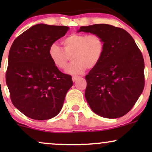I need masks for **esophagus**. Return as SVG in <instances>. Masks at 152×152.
<instances>
[{
    "label": "esophagus",
    "instance_id": "34e87169",
    "mask_svg": "<svg viewBox=\"0 0 152 152\" xmlns=\"http://www.w3.org/2000/svg\"><path fill=\"white\" fill-rule=\"evenodd\" d=\"M80 77H78V76H73L72 77V80H73V81H76V80L78 79V78H79Z\"/></svg>",
    "mask_w": 152,
    "mask_h": 152
}]
</instances>
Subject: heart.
<instances>
[{
	"label": "heart",
	"mask_w": 152,
	"mask_h": 152,
	"mask_svg": "<svg viewBox=\"0 0 152 152\" xmlns=\"http://www.w3.org/2000/svg\"><path fill=\"white\" fill-rule=\"evenodd\" d=\"M64 49L56 43L49 47L48 55L56 67L64 70L71 56L72 63L66 69L71 75L81 74L86 68L95 67L100 62L104 54L105 43L99 34H73L62 41Z\"/></svg>",
	"instance_id": "1"
}]
</instances>
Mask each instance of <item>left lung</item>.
Returning a JSON list of instances; mask_svg holds the SVG:
<instances>
[{
	"mask_svg": "<svg viewBox=\"0 0 152 152\" xmlns=\"http://www.w3.org/2000/svg\"><path fill=\"white\" fill-rule=\"evenodd\" d=\"M99 34L105 43L100 62L86 76L85 97L95 114L116 118L126 114L144 87V62L134 38L108 24L81 26L78 32Z\"/></svg>",
	"mask_w": 152,
	"mask_h": 152,
	"instance_id": "left-lung-1",
	"label": "left lung"
}]
</instances>
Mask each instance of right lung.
I'll list each match as a JSON object with an SVG mask.
<instances>
[{
	"label": "right lung",
	"mask_w": 152,
	"mask_h": 152,
	"mask_svg": "<svg viewBox=\"0 0 152 152\" xmlns=\"http://www.w3.org/2000/svg\"><path fill=\"white\" fill-rule=\"evenodd\" d=\"M69 30L68 26L36 24L10 47L6 84L13 104L28 117L50 119L62 109L72 78L54 66L48 49Z\"/></svg>",
	"instance_id": "1"
}]
</instances>
